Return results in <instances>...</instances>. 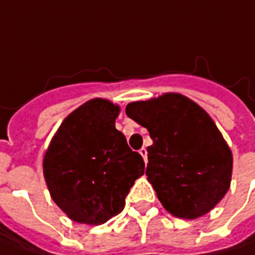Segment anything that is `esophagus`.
Masks as SVG:
<instances>
[{
  "label": "esophagus",
  "mask_w": 255,
  "mask_h": 255,
  "mask_svg": "<svg viewBox=\"0 0 255 255\" xmlns=\"http://www.w3.org/2000/svg\"><path fill=\"white\" fill-rule=\"evenodd\" d=\"M139 154H141V157L144 158V161L147 162V148H145V147H142V148L139 149Z\"/></svg>",
  "instance_id": "obj_1"
}]
</instances>
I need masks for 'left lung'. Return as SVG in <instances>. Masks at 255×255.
<instances>
[{"label": "left lung", "mask_w": 255, "mask_h": 255, "mask_svg": "<svg viewBox=\"0 0 255 255\" xmlns=\"http://www.w3.org/2000/svg\"><path fill=\"white\" fill-rule=\"evenodd\" d=\"M129 118L148 129V181L164 208L194 220L213 210L231 183L233 155L214 121L181 94L131 103Z\"/></svg>", "instance_id": "8db88e82"}]
</instances>
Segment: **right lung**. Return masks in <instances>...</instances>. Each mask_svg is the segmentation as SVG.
<instances>
[{"label":"right lung","mask_w":255,"mask_h":255,"mask_svg":"<svg viewBox=\"0 0 255 255\" xmlns=\"http://www.w3.org/2000/svg\"><path fill=\"white\" fill-rule=\"evenodd\" d=\"M120 108L95 98L62 121L44 157L54 203L75 223L98 226L120 214L145 164L116 128Z\"/></svg>","instance_id":"add662e5"}]
</instances>
